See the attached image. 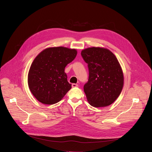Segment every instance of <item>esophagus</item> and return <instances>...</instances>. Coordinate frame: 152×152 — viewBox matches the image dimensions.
Listing matches in <instances>:
<instances>
[{"mask_svg":"<svg viewBox=\"0 0 152 152\" xmlns=\"http://www.w3.org/2000/svg\"><path fill=\"white\" fill-rule=\"evenodd\" d=\"M72 86V88H76V87H77L78 85L76 83H73Z\"/></svg>","mask_w":152,"mask_h":152,"instance_id":"obj_1","label":"esophagus"}]
</instances>
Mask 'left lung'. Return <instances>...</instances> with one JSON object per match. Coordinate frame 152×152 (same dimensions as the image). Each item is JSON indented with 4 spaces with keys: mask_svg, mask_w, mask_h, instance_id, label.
<instances>
[{
    "mask_svg": "<svg viewBox=\"0 0 152 152\" xmlns=\"http://www.w3.org/2000/svg\"><path fill=\"white\" fill-rule=\"evenodd\" d=\"M81 55L89 70L88 82L83 86L88 103L96 107L110 105L118 97L124 85L118 59L109 49L99 47L83 49Z\"/></svg>",
    "mask_w": 152,
    "mask_h": 152,
    "instance_id": "left-lung-1",
    "label": "left lung"
}]
</instances>
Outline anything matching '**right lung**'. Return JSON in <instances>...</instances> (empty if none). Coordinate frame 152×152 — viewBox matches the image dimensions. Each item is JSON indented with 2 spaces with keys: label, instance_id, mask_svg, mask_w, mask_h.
Wrapping results in <instances>:
<instances>
[{
  "label": "right lung",
  "instance_id": "1",
  "mask_svg": "<svg viewBox=\"0 0 152 152\" xmlns=\"http://www.w3.org/2000/svg\"><path fill=\"white\" fill-rule=\"evenodd\" d=\"M77 53L75 49L61 46L47 48L36 56L29 70L28 82L30 91L39 102L56 103L71 89L64 70Z\"/></svg>",
  "mask_w": 152,
  "mask_h": 152
}]
</instances>
